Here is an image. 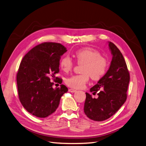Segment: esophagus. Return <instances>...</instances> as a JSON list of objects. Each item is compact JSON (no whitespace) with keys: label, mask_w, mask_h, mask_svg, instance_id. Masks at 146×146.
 <instances>
[{"label":"esophagus","mask_w":146,"mask_h":146,"mask_svg":"<svg viewBox=\"0 0 146 146\" xmlns=\"http://www.w3.org/2000/svg\"><path fill=\"white\" fill-rule=\"evenodd\" d=\"M69 92H76V90L73 89H69Z\"/></svg>","instance_id":"esophagus-1"}]
</instances>
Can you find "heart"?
I'll list each match as a JSON object with an SVG mask.
<instances>
[{"mask_svg":"<svg viewBox=\"0 0 146 146\" xmlns=\"http://www.w3.org/2000/svg\"><path fill=\"white\" fill-rule=\"evenodd\" d=\"M77 62L83 64L81 69L82 74L74 75L66 79L67 86L74 89L83 88L89 81V77L92 79L98 80L105 75L108 69V62L100 52L90 48L77 50L74 54ZM73 61L69 56H64L60 60V67L65 72H69L73 67Z\"/></svg>","mask_w":146,"mask_h":146,"instance_id":"1","label":"heart"}]
</instances>
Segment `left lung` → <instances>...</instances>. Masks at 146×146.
<instances>
[{"label":"left lung","mask_w":146,"mask_h":146,"mask_svg":"<svg viewBox=\"0 0 146 146\" xmlns=\"http://www.w3.org/2000/svg\"><path fill=\"white\" fill-rule=\"evenodd\" d=\"M112 56L108 70L90 91L98 98H92L86 92L84 111L89 119L103 121L110 118L124 104L127 99V91L130 76L124 58L121 51L111 42H108Z\"/></svg>","instance_id":"left-lung-1"}]
</instances>
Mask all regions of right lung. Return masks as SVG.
<instances>
[{
  "label": "right lung",
  "instance_id": "right-lung-1",
  "mask_svg": "<svg viewBox=\"0 0 146 146\" xmlns=\"http://www.w3.org/2000/svg\"><path fill=\"white\" fill-rule=\"evenodd\" d=\"M67 52L62 44L45 42L35 46L24 57L17 76L19 97L24 108L37 117L45 118L56 111L67 87L53 88L55 75L59 72L60 57ZM56 82L62 80L56 77Z\"/></svg>",
  "mask_w": 146,
  "mask_h": 146
}]
</instances>
